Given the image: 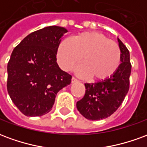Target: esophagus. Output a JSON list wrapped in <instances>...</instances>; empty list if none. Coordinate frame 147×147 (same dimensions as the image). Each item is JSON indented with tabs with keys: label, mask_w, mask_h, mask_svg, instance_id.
<instances>
[{
	"label": "esophagus",
	"mask_w": 147,
	"mask_h": 147,
	"mask_svg": "<svg viewBox=\"0 0 147 147\" xmlns=\"http://www.w3.org/2000/svg\"><path fill=\"white\" fill-rule=\"evenodd\" d=\"M78 81H79V80H77L76 78H75V77H72V78H71V83H76V82H78Z\"/></svg>",
	"instance_id": "obj_1"
}]
</instances>
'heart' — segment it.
Returning <instances> with one entry per match:
<instances>
[{
  "label": "heart",
  "instance_id": "1",
  "mask_svg": "<svg viewBox=\"0 0 147 147\" xmlns=\"http://www.w3.org/2000/svg\"><path fill=\"white\" fill-rule=\"evenodd\" d=\"M82 56L84 65L79 68V73L83 76H90L96 80L112 76L121 62L119 45L95 31L83 32L71 39L65 38L58 45L57 61L64 70L71 71L76 67Z\"/></svg>",
  "mask_w": 147,
  "mask_h": 147
}]
</instances>
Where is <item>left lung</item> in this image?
<instances>
[{"label": "left lung", "instance_id": "obj_1", "mask_svg": "<svg viewBox=\"0 0 147 147\" xmlns=\"http://www.w3.org/2000/svg\"><path fill=\"white\" fill-rule=\"evenodd\" d=\"M121 51V64L111 77L94 83H85L86 91L77 102L78 110L90 120L105 119L114 113L128 92L131 64L128 49L118 39Z\"/></svg>", "mask_w": 147, "mask_h": 147}]
</instances>
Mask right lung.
<instances>
[{
	"mask_svg": "<svg viewBox=\"0 0 147 147\" xmlns=\"http://www.w3.org/2000/svg\"><path fill=\"white\" fill-rule=\"evenodd\" d=\"M67 30L50 26L24 38L8 63L7 89L16 106L27 117L48 113L57 94L69 85L71 76L57 63L61 38Z\"/></svg>",
	"mask_w": 147,
	"mask_h": 147,
	"instance_id": "add662e5",
	"label": "right lung"
}]
</instances>
